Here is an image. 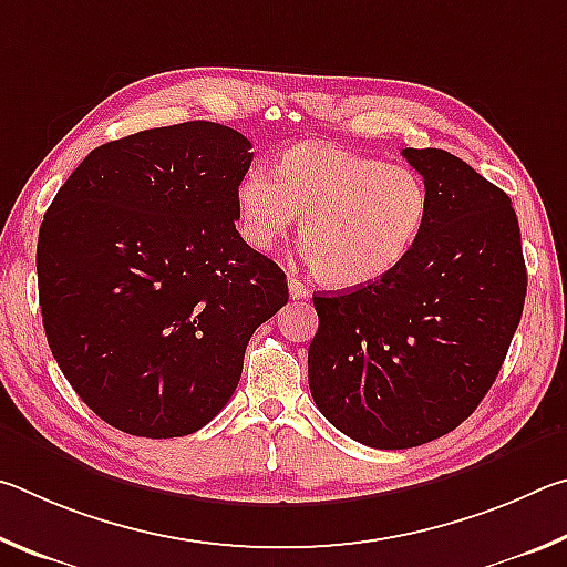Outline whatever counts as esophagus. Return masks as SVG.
<instances>
[{
  "mask_svg": "<svg viewBox=\"0 0 567 567\" xmlns=\"http://www.w3.org/2000/svg\"><path fill=\"white\" fill-rule=\"evenodd\" d=\"M287 287H290V297H292V300H297V302L307 300V297H310V287H305L300 277H290V280H287Z\"/></svg>",
  "mask_w": 567,
  "mask_h": 567,
  "instance_id": "1",
  "label": "esophagus"
}]
</instances>
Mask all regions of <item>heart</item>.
<instances>
[{
	"instance_id": "heart-1",
	"label": "heart",
	"mask_w": 567,
	"mask_h": 567,
	"mask_svg": "<svg viewBox=\"0 0 567 567\" xmlns=\"http://www.w3.org/2000/svg\"><path fill=\"white\" fill-rule=\"evenodd\" d=\"M237 229L267 252L300 219V247L332 287L380 280L415 247L430 213L425 179L330 142H300L265 169H247L235 189Z\"/></svg>"
}]
</instances>
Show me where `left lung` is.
<instances>
[{
  "label": "left lung",
  "mask_w": 567,
  "mask_h": 567,
  "mask_svg": "<svg viewBox=\"0 0 567 567\" xmlns=\"http://www.w3.org/2000/svg\"><path fill=\"white\" fill-rule=\"evenodd\" d=\"M430 213L395 270L315 295V405L358 443L405 450L447 435L493 388L520 324L527 272L511 197L445 150H402Z\"/></svg>",
  "instance_id": "8db88e82"
}]
</instances>
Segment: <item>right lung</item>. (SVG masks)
Here are the masks:
<instances>
[{"label": "right lung", "mask_w": 567, "mask_h": 567, "mask_svg": "<svg viewBox=\"0 0 567 567\" xmlns=\"http://www.w3.org/2000/svg\"><path fill=\"white\" fill-rule=\"evenodd\" d=\"M249 140L217 122L92 150L37 243L47 342L76 395L122 433L182 437L227 405L285 272L235 229Z\"/></svg>", "instance_id": "1"}]
</instances>
